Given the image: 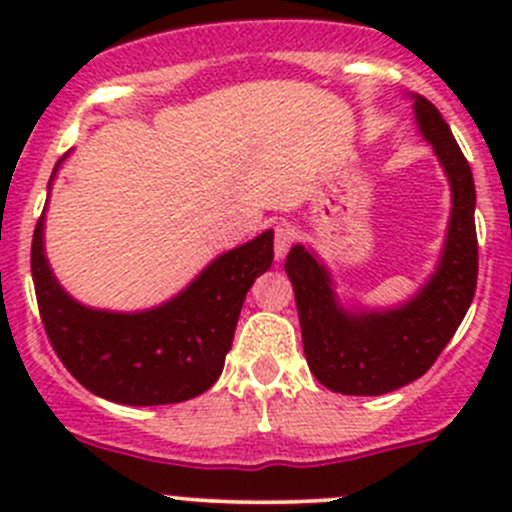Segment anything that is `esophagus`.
Segmentation results:
<instances>
[{"label": "esophagus", "mask_w": 512, "mask_h": 512, "mask_svg": "<svg viewBox=\"0 0 512 512\" xmlns=\"http://www.w3.org/2000/svg\"><path fill=\"white\" fill-rule=\"evenodd\" d=\"M294 242V230L289 225H277L275 227V257L277 260H285V255L289 252Z\"/></svg>", "instance_id": "esophagus-1"}]
</instances>
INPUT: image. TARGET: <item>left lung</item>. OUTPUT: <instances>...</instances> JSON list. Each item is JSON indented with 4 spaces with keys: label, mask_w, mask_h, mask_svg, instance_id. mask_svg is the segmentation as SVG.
Wrapping results in <instances>:
<instances>
[{
    "label": "left lung",
    "mask_w": 512,
    "mask_h": 512,
    "mask_svg": "<svg viewBox=\"0 0 512 512\" xmlns=\"http://www.w3.org/2000/svg\"><path fill=\"white\" fill-rule=\"evenodd\" d=\"M416 121L451 183V223L441 265L411 302L386 312H347L327 270L302 245L289 250L285 272L294 287L304 356L319 384L347 396H381L426 374L446 349L476 294V185L438 108L416 96Z\"/></svg>",
    "instance_id": "left-lung-1"
}]
</instances>
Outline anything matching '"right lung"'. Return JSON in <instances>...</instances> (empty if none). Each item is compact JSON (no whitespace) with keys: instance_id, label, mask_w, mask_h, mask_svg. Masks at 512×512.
Listing matches in <instances>:
<instances>
[{"instance_id":"obj_1","label":"right lung","mask_w":512,"mask_h":512,"mask_svg":"<svg viewBox=\"0 0 512 512\" xmlns=\"http://www.w3.org/2000/svg\"><path fill=\"white\" fill-rule=\"evenodd\" d=\"M41 232L44 215L32 240V277L46 337L81 386L126 406L178 404L208 391L225 366L247 289L275 260L267 230L210 262L185 292L156 309L101 312L59 287Z\"/></svg>"}]
</instances>
